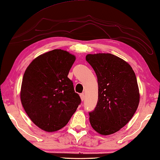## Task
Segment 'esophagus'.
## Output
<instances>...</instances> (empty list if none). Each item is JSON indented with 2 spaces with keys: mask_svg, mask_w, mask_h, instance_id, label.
<instances>
[{
  "mask_svg": "<svg viewBox=\"0 0 160 160\" xmlns=\"http://www.w3.org/2000/svg\"><path fill=\"white\" fill-rule=\"evenodd\" d=\"M80 97H81V100H82V101H83V100H84V98H85L84 93H81Z\"/></svg>",
  "mask_w": 160,
  "mask_h": 160,
  "instance_id": "esophagus-1",
  "label": "esophagus"
}]
</instances>
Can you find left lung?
Segmentation results:
<instances>
[{
  "label": "left lung",
  "instance_id": "obj_1",
  "mask_svg": "<svg viewBox=\"0 0 160 160\" xmlns=\"http://www.w3.org/2000/svg\"><path fill=\"white\" fill-rule=\"evenodd\" d=\"M86 60L96 72L98 100L89 112L91 127L101 135L116 133L132 118L140 94L135 73L128 63L110 53L88 54Z\"/></svg>",
  "mask_w": 160,
  "mask_h": 160
}]
</instances>
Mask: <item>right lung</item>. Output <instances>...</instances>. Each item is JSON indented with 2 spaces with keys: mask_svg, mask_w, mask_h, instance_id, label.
Wrapping results in <instances>:
<instances>
[{
  "mask_svg": "<svg viewBox=\"0 0 160 160\" xmlns=\"http://www.w3.org/2000/svg\"><path fill=\"white\" fill-rule=\"evenodd\" d=\"M75 60V56L66 50L55 49L38 56L24 72L22 105L33 124L42 130L61 129L81 103L67 77Z\"/></svg>",
  "mask_w": 160,
  "mask_h": 160,
  "instance_id": "1",
  "label": "right lung"
}]
</instances>
